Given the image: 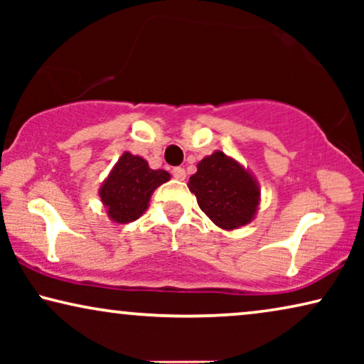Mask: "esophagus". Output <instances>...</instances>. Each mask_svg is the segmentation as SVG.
<instances>
[{
  "label": "esophagus",
  "mask_w": 364,
  "mask_h": 364,
  "mask_svg": "<svg viewBox=\"0 0 364 364\" xmlns=\"http://www.w3.org/2000/svg\"><path fill=\"white\" fill-rule=\"evenodd\" d=\"M172 176H173V178H177V181H186L187 173L182 167H173L172 168Z\"/></svg>",
  "instance_id": "esophagus-1"
}]
</instances>
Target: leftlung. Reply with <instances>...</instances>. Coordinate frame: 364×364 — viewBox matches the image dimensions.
Here are the masks:
<instances>
[{
	"instance_id": "left-lung-1",
	"label": "left lung",
	"mask_w": 364,
	"mask_h": 364,
	"mask_svg": "<svg viewBox=\"0 0 364 364\" xmlns=\"http://www.w3.org/2000/svg\"><path fill=\"white\" fill-rule=\"evenodd\" d=\"M202 212L223 230L250 223L260 205V187L252 172L222 151L203 157L188 178Z\"/></svg>"
}]
</instances>
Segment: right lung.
Instances as JSON below:
<instances>
[{"instance_id": "obj_1", "label": "right lung", "mask_w": 364, "mask_h": 364, "mask_svg": "<svg viewBox=\"0 0 364 364\" xmlns=\"http://www.w3.org/2000/svg\"><path fill=\"white\" fill-rule=\"evenodd\" d=\"M167 181V171H152L146 159L124 152L102 182L99 197L112 222L129 223L147 210L152 192Z\"/></svg>"}]
</instances>
